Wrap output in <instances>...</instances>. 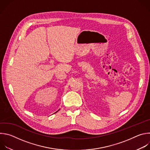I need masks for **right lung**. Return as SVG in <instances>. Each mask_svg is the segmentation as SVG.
<instances>
[{"instance_id": "right-lung-1", "label": "right lung", "mask_w": 150, "mask_h": 150, "mask_svg": "<svg viewBox=\"0 0 150 150\" xmlns=\"http://www.w3.org/2000/svg\"><path fill=\"white\" fill-rule=\"evenodd\" d=\"M59 110H57V112H58V111H59ZM56 112H55V113H56Z\"/></svg>"}]
</instances>
